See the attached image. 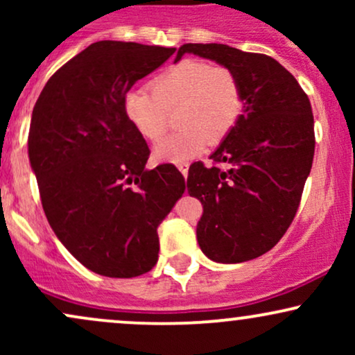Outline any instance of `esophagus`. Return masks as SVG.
Listing matches in <instances>:
<instances>
[{"instance_id":"1","label":"esophagus","mask_w":355,"mask_h":355,"mask_svg":"<svg viewBox=\"0 0 355 355\" xmlns=\"http://www.w3.org/2000/svg\"><path fill=\"white\" fill-rule=\"evenodd\" d=\"M189 166H190L189 162H178L177 164V168L180 170L183 177H187V175H189Z\"/></svg>"}]
</instances>
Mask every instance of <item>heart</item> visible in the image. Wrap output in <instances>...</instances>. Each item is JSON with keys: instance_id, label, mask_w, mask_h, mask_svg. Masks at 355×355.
I'll list each match as a JSON object with an SVG mask.
<instances>
[{"instance_id": "b5f03b06", "label": "heart", "mask_w": 355, "mask_h": 355, "mask_svg": "<svg viewBox=\"0 0 355 355\" xmlns=\"http://www.w3.org/2000/svg\"><path fill=\"white\" fill-rule=\"evenodd\" d=\"M245 96L234 70L203 60H182L150 81L148 89H130L125 115L150 141L164 137L168 112H175L178 132L153 148L157 162H180L218 145L234 132L243 113Z\"/></svg>"}]
</instances>
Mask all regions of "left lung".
<instances>
[{
    "label": "left lung",
    "mask_w": 355,
    "mask_h": 355,
    "mask_svg": "<svg viewBox=\"0 0 355 355\" xmlns=\"http://www.w3.org/2000/svg\"><path fill=\"white\" fill-rule=\"evenodd\" d=\"M185 53L230 68L242 81L243 113L210 155L195 162L187 189L203 214L197 223L202 252L220 263H240L270 250L291 227L312 168L315 135L309 96L279 61L218 43H187Z\"/></svg>",
    "instance_id": "8db88e82"
}]
</instances>
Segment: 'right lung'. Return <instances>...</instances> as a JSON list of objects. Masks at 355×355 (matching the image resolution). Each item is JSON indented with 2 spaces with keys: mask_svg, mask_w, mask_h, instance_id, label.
Listing matches in <instances>:
<instances>
[{
  "mask_svg": "<svg viewBox=\"0 0 355 355\" xmlns=\"http://www.w3.org/2000/svg\"><path fill=\"white\" fill-rule=\"evenodd\" d=\"M175 48L96 42L64 63L36 100L28 157L48 223L95 274L132 279L158 260L157 229L185 191L172 164L145 168V138L123 110L130 88Z\"/></svg>",
  "mask_w": 355,
  "mask_h": 355,
  "instance_id": "obj_1",
  "label": "right lung"
}]
</instances>
